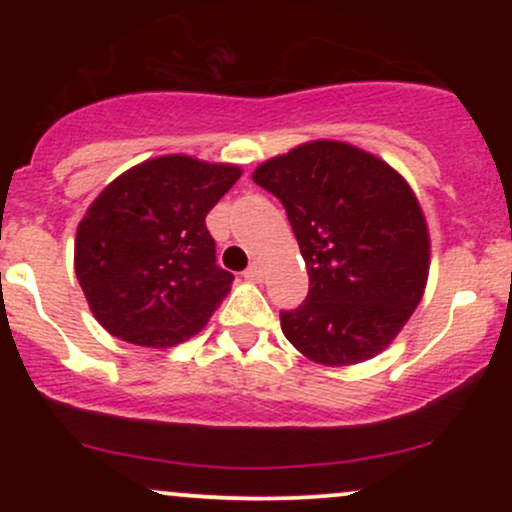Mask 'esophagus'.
<instances>
[{
	"label": "esophagus",
	"mask_w": 512,
	"mask_h": 512,
	"mask_svg": "<svg viewBox=\"0 0 512 512\" xmlns=\"http://www.w3.org/2000/svg\"><path fill=\"white\" fill-rule=\"evenodd\" d=\"M243 276H245V279H248V281H262V267H260V264H257V262H252L250 267L243 272Z\"/></svg>",
	"instance_id": "34e87169"
}]
</instances>
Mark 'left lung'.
<instances>
[{
  "label": "left lung",
  "mask_w": 512,
  "mask_h": 512,
  "mask_svg": "<svg viewBox=\"0 0 512 512\" xmlns=\"http://www.w3.org/2000/svg\"><path fill=\"white\" fill-rule=\"evenodd\" d=\"M252 180L284 204L310 276L305 301L281 310L286 339L322 366L380 354L428 279V228L407 180L330 139L269 158Z\"/></svg>",
  "instance_id": "1"
}]
</instances>
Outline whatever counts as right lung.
<instances>
[{
    "label": "right lung",
    "instance_id": "1",
    "mask_svg": "<svg viewBox=\"0 0 512 512\" xmlns=\"http://www.w3.org/2000/svg\"><path fill=\"white\" fill-rule=\"evenodd\" d=\"M238 178L228 163L161 156L129 168L88 207L74 269L113 337L166 349L207 325L233 281L216 264L207 214Z\"/></svg>",
    "mask_w": 512,
    "mask_h": 512
}]
</instances>
